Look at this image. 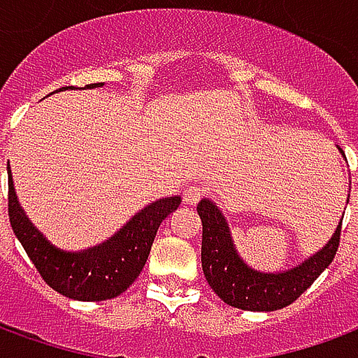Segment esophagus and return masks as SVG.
Instances as JSON below:
<instances>
[{
    "mask_svg": "<svg viewBox=\"0 0 358 358\" xmlns=\"http://www.w3.org/2000/svg\"><path fill=\"white\" fill-rule=\"evenodd\" d=\"M203 197V189L197 186H189L184 189V203L186 205H197V203L201 201Z\"/></svg>",
    "mask_w": 358,
    "mask_h": 358,
    "instance_id": "obj_1",
    "label": "esophagus"
}]
</instances>
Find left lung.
Segmentation results:
<instances>
[{
    "label": "left lung",
    "instance_id": "8db88e82",
    "mask_svg": "<svg viewBox=\"0 0 358 358\" xmlns=\"http://www.w3.org/2000/svg\"><path fill=\"white\" fill-rule=\"evenodd\" d=\"M197 213L203 222V274L220 299L241 310H278L292 305L330 266L341 236L339 222L331 240L295 268L259 272L248 266L238 255L228 222L215 203L201 199Z\"/></svg>",
    "mask_w": 358,
    "mask_h": 358
}]
</instances>
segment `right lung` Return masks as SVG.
<instances>
[{"mask_svg":"<svg viewBox=\"0 0 358 358\" xmlns=\"http://www.w3.org/2000/svg\"><path fill=\"white\" fill-rule=\"evenodd\" d=\"M88 84L86 88H101ZM66 90V88H61ZM9 169V164H7ZM9 222L17 240L40 272L43 282L55 292L76 301H105L126 292L145 266L157 230L182 203L178 195L149 203L136 213L113 238L84 251H63L43 238L24 210L13 187L9 171Z\"/></svg>","mask_w":358,"mask_h":358,"instance_id":"right-lung-1","label":"right lung"}]
</instances>
